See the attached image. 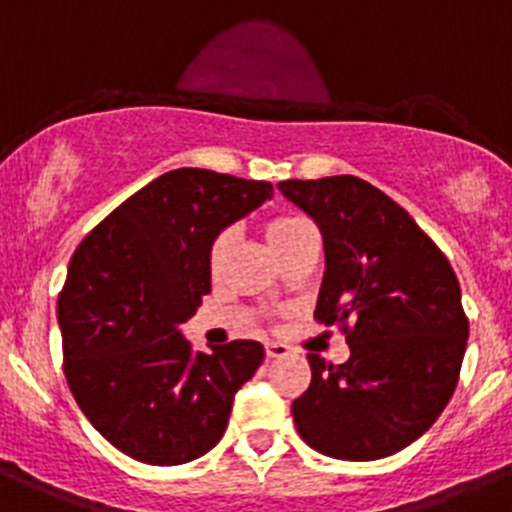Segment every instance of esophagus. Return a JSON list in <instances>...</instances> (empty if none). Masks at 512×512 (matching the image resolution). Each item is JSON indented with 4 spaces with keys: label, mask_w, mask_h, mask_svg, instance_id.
Instances as JSON below:
<instances>
[{
    "label": "esophagus",
    "mask_w": 512,
    "mask_h": 512,
    "mask_svg": "<svg viewBox=\"0 0 512 512\" xmlns=\"http://www.w3.org/2000/svg\"><path fill=\"white\" fill-rule=\"evenodd\" d=\"M265 356H267V361H275V358L288 356V346H285V343H265Z\"/></svg>",
    "instance_id": "1"
}]
</instances>
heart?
I'll return each instance as SVG.
<instances>
[{
  "label": "heart",
  "mask_w": 512,
  "mask_h": 512,
  "mask_svg": "<svg viewBox=\"0 0 512 512\" xmlns=\"http://www.w3.org/2000/svg\"><path fill=\"white\" fill-rule=\"evenodd\" d=\"M262 234H265L267 245L272 247V252H275L280 260H283L285 255H290L295 247L303 245L305 240L315 237L313 227H310L305 219L288 217V214H283V217L267 219V222L262 224ZM229 247H232V234H229L227 229H224V232H219L217 237L209 242L207 267L212 275H219V272H222L224 260H227V255H229Z\"/></svg>",
  "instance_id": "1"
}]
</instances>
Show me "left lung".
Masks as SVG:
<instances>
[{"label": "left lung", "mask_w": 512, "mask_h": 512, "mask_svg": "<svg viewBox=\"0 0 512 512\" xmlns=\"http://www.w3.org/2000/svg\"><path fill=\"white\" fill-rule=\"evenodd\" d=\"M326 247L315 321L338 326L351 358L308 353L293 401L298 434L336 460H381L422 437L447 407L467 348L460 283L444 252L384 191L358 176L280 181Z\"/></svg>", "instance_id": "left-lung-1"}]
</instances>
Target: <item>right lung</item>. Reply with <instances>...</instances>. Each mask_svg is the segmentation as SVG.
Masks as SVG:
<instances>
[{
  "label": "right lung",
  "mask_w": 512,
  "mask_h": 512,
  "mask_svg": "<svg viewBox=\"0 0 512 512\" xmlns=\"http://www.w3.org/2000/svg\"><path fill=\"white\" fill-rule=\"evenodd\" d=\"M272 199L270 181L176 169L113 209L75 250L57 298L62 371L108 442L146 465H184L227 429L265 348L191 351L179 326L212 290L209 242Z\"/></svg>",
  "instance_id": "obj_1"
}]
</instances>
